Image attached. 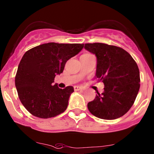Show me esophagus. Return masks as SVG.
Instances as JSON below:
<instances>
[{
    "label": "esophagus",
    "mask_w": 154,
    "mask_h": 154,
    "mask_svg": "<svg viewBox=\"0 0 154 154\" xmlns=\"http://www.w3.org/2000/svg\"><path fill=\"white\" fill-rule=\"evenodd\" d=\"M74 91H80V90L82 89V87L78 86V85H77V86H74Z\"/></svg>",
    "instance_id": "34e87169"
}]
</instances>
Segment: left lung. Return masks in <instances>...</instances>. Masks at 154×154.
I'll return each instance as SVG.
<instances>
[{
    "label": "left lung",
    "instance_id": "left-lung-1",
    "mask_svg": "<svg viewBox=\"0 0 154 154\" xmlns=\"http://www.w3.org/2000/svg\"><path fill=\"white\" fill-rule=\"evenodd\" d=\"M84 48L97 57L95 77L104 83L103 93L98 92L88 108L94 116L115 119L129 111L140 87L138 66L123 48L106 43H85Z\"/></svg>",
    "mask_w": 154,
    "mask_h": 154
}]
</instances>
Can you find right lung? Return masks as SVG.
<instances>
[{"label": "right lung", "instance_id": "right-lung-1", "mask_svg": "<svg viewBox=\"0 0 154 154\" xmlns=\"http://www.w3.org/2000/svg\"><path fill=\"white\" fill-rule=\"evenodd\" d=\"M80 43H48L27 51L15 76L19 99L32 115L47 119L66 110L72 86L61 89L54 77L63 72L66 63L82 49Z\"/></svg>", "mask_w": 154, "mask_h": 154}]
</instances>
